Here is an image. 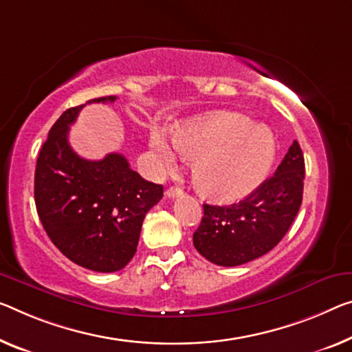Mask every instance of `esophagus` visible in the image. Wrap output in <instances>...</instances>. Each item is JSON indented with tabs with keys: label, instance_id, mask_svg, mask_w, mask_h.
Returning a JSON list of instances; mask_svg holds the SVG:
<instances>
[{
	"label": "esophagus",
	"instance_id": "1",
	"mask_svg": "<svg viewBox=\"0 0 352 352\" xmlns=\"http://www.w3.org/2000/svg\"><path fill=\"white\" fill-rule=\"evenodd\" d=\"M165 195H166V197H168V198L175 199V198H177V197H182L184 192H182V188H179V187H170L168 190L165 192Z\"/></svg>",
	"mask_w": 352,
	"mask_h": 352
}]
</instances>
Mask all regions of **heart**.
Returning <instances> with one entry per match:
<instances>
[{
	"mask_svg": "<svg viewBox=\"0 0 352 352\" xmlns=\"http://www.w3.org/2000/svg\"><path fill=\"white\" fill-rule=\"evenodd\" d=\"M179 153L193 157L192 176L204 197L234 201L252 193L266 179L275 157V138L261 124L239 113H212L171 129ZM162 166H170L175 151L164 135L151 137Z\"/></svg>",
	"mask_w": 352,
	"mask_h": 352,
	"instance_id": "obj_1",
	"label": "heart"
}]
</instances>
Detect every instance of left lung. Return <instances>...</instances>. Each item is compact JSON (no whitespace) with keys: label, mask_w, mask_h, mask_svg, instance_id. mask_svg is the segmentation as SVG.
<instances>
[{"label":"left lung","mask_w":352,"mask_h":352,"mask_svg":"<svg viewBox=\"0 0 352 352\" xmlns=\"http://www.w3.org/2000/svg\"><path fill=\"white\" fill-rule=\"evenodd\" d=\"M304 177V154L294 140L275 175L242 201L230 206L203 204L201 223L193 232L195 248L225 267L266 255L283 239L299 212Z\"/></svg>","instance_id":"1"}]
</instances>
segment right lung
I'll return each mask as SVG.
<instances>
[{"label":"right lung","mask_w":352,"mask_h":352,"mask_svg":"<svg viewBox=\"0 0 352 352\" xmlns=\"http://www.w3.org/2000/svg\"><path fill=\"white\" fill-rule=\"evenodd\" d=\"M115 100L108 96L86 104ZM83 107L64 111L42 144L34 173L36 209L64 256L94 272H116L133 258L144 215L164 197V187L143 179L121 154L86 160L74 153L69 127Z\"/></svg>","instance_id":"obj_1"}]
</instances>
